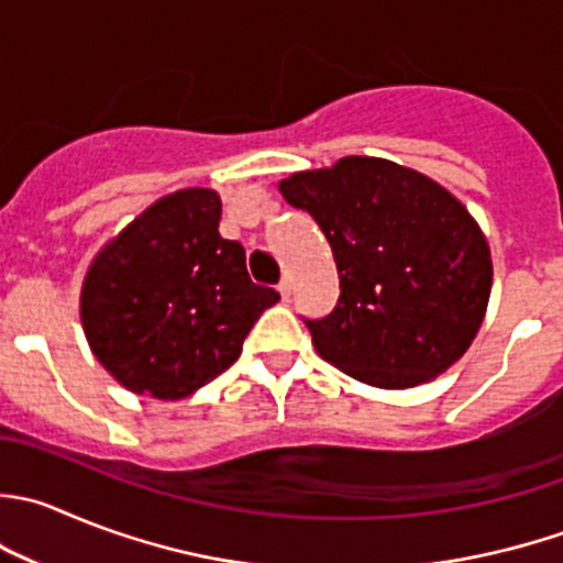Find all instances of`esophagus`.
<instances>
[{"instance_id":"obj_1","label":"esophagus","mask_w":563,"mask_h":563,"mask_svg":"<svg viewBox=\"0 0 563 563\" xmlns=\"http://www.w3.org/2000/svg\"><path fill=\"white\" fill-rule=\"evenodd\" d=\"M277 291H280V299H283V302H288V297H291V283H288V280H280V286H277Z\"/></svg>"}]
</instances>
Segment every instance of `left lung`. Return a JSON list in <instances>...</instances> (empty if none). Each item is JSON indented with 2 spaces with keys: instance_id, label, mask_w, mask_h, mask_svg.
Listing matches in <instances>:
<instances>
[{
  "instance_id": "1",
  "label": "left lung",
  "mask_w": 563,
  "mask_h": 563,
  "mask_svg": "<svg viewBox=\"0 0 563 563\" xmlns=\"http://www.w3.org/2000/svg\"><path fill=\"white\" fill-rule=\"evenodd\" d=\"M319 222L341 297L305 321L327 363L365 385H423L471 349L493 291V255L471 211L429 176L376 156L280 181Z\"/></svg>"
}]
</instances>
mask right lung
Returning a JSON list of instances; mask_svg holds the SVG:
<instances>
[{"label":"right lung","instance_id":"add662e5","mask_svg":"<svg viewBox=\"0 0 563 563\" xmlns=\"http://www.w3.org/2000/svg\"><path fill=\"white\" fill-rule=\"evenodd\" d=\"M214 189H178L109 239L81 283L79 316L98 363L131 393L178 401L231 368L280 299L255 286L239 242L220 236Z\"/></svg>","mask_w":563,"mask_h":563}]
</instances>
